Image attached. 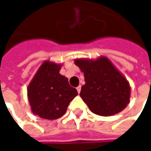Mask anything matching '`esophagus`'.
<instances>
[{"mask_svg": "<svg viewBox=\"0 0 151 151\" xmlns=\"http://www.w3.org/2000/svg\"><path fill=\"white\" fill-rule=\"evenodd\" d=\"M77 91H78V93H80V91H81V86H78L77 87Z\"/></svg>", "mask_w": 151, "mask_h": 151, "instance_id": "esophagus-1", "label": "esophagus"}]
</instances>
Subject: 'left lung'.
I'll return each instance as SVG.
<instances>
[{"instance_id":"left-lung-1","label":"left lung","mask_w":151,"mask_h":151,"mask_svg":"<svg viewBox=\"0 0 151 151\" xmlns=\"http://www.w3.org/2000/svg\"><path fill=\"white\" fill-rule=\"evenodd\" d=\"M75 65L84 73L86 82L79 95L93 113L110 116L127 106L130 86L107 58L76 59Z\"/></svg>"}]
</instances>
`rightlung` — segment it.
Instances as JSON below:
<instances>
[{
  "mask_svg": "<svg viewBox=\"0 0 151 151\" xmlns=\"http://www.w3.org/2000/svg\"><path fill=\"white\" fill-rule=\"evenodd\" d=\"M61 65L45 61L28 86L32 113L41 118H60L78 95L77 90L69 85L68 78L59 73Z\"/></svg>",
  "mask_w": 151,
  "mask_h": 151,
  "instance_id": "obj_1",
  "label": "right lung"
}]
</instances>
